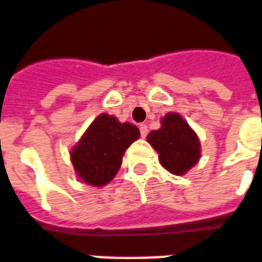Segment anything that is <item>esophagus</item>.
I'll return each instance as SVG.
<instances>
[{"label":"esophagus","instance_id":"esophagus-1","mask_svg":"<svg viewBox=\"0 0 262 262\" xmlns=\"http://www.w3.org/2000/svg\"><path fill=\"white\" fill-rule=\"evenodd\" d=\"M139 131H141V137H142V138H145V137L147 135V133H149L146 124H141V125H139Z\"/></svg>","mask_w":262,"mask_h":262}]
</instances>
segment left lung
Returning a JSON list of instances; mask_svg holds the SVG:
<instances>
[{
	"mask_svg": "<svg viewBox=\"0 0 262 262\" xmlns=\"http://www.w3.org/2000/svg\"><path fill=\"white\" fill-rule=\"evenodd\" d=\"M161 127L153 129L146 141L159 153L160 164L174 176H185L202 156L198 134L178 113H167Z\"/></svg>",
	"mask_w": 262,
	"mask_h": 262,
	"instance_id": "left-lung-1",
	"label": "left lung"
}]
</instances>
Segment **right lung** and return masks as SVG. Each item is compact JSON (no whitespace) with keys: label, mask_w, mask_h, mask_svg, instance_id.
<instances>
[{"label":"right lung","mask_w":262,"mask_h":262,"mask_svg":"<svg viewBox=\"0 0 262 262\" xmlns=\"http://www.w3.org/2000/svg\"><path fill=\"white\" fill-rule=\"evenodd\" d=\"M139 135L137 125L120 123L107 113L99 115L70 150L76 176L96 188L107 185L117 174L124 152Z\"/></svg>","instance_id":"1"}]
</instances>
